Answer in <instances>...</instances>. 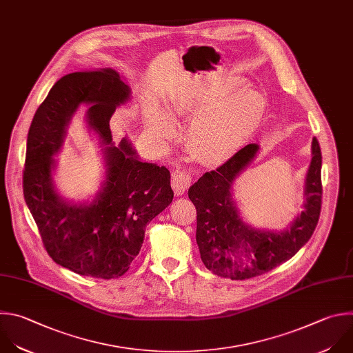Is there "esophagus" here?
<instances>
[{
    "label": "esophagus",
    "mask_w": 353,
    "mask_h": 353,
    "mask_svg": "<svg viewBox=\"0 0 353 353\" xmlns=\"http://www.w3.org/2000/svg\"><path fill=\"white\" fill-rule=\"evenodd\" d=\"M191 185V176L180 169L172 172V187L176 195H183Z\"/></svg>",
    "instance_id": "34e87169"
}]
</instances>
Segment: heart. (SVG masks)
I'll return each instance as SVG.
<instances>
[{
    "instance_id": "heart-1",
    "label": "heart",
    "mask_w": 353,
    "mask_h": 353,
    "mask_svg": "<svg viewBox=\"0 0 353 353\" xmlns=\"http://www.w3.org/2000/svg\"><path fill=\"white\" fill-rule=\"evenodd\" d=\"M224 93L229 95L221 99ZM221 99L219 100L218 98ZM170 115L161 109L148 113V130L158 141L176 134L174 121L192 117L185 141L191 152L206 165L219 163L236 154L256 132L266 101L256 91L245 90L241 80H232L224 90L187 91L170 102Z\"/></svg>"
}]
</instances>
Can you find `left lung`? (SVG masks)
Wrapping results in <instances>:
<instances>
[{"instance_id": "obj_1", "label": "left lung", "mask_w": 353, "mask_h": 353, "mask_svg": "<svg viewBox=\"0 0 353 353\" xmlns=\"http://www.w3.org/2000/svg\"><path fill=\"white\" fill-rule=\"evenodd\" d=\"M259 152L248 144L225 163L206 172L188 190L196 208V244L212 273L247 280L265 274L291 259L312 237L321 209V151L312 141V161L305 177L303 209L285 230L255 228L240 217L232 201V184Z\"/></svg>"}]
</instances>
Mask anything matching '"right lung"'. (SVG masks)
<instances>
[{"mask_svg":"<svg viewBox=\"0 0 353 353\" xmlns=\"http://www.w3.org/2000/svg\"><path fill=\"white\" fill-rule=\"evenodd\" d=\"M130 95V87L110 68L69 73L52 85L29 129L26 205L52 261L80 276H123L143 247L147 224L173 201L165 166L143 162L128 139L119 145L112 141L110 116ZM81 103L89 106L86 121L103 145L105 180L92 201L76 204L57 192L52 172Z\"/></svg>","mask_w":353,"mask_h":353,"instance_id":"right-lung-1","label":"right lung"}]
</instances>
